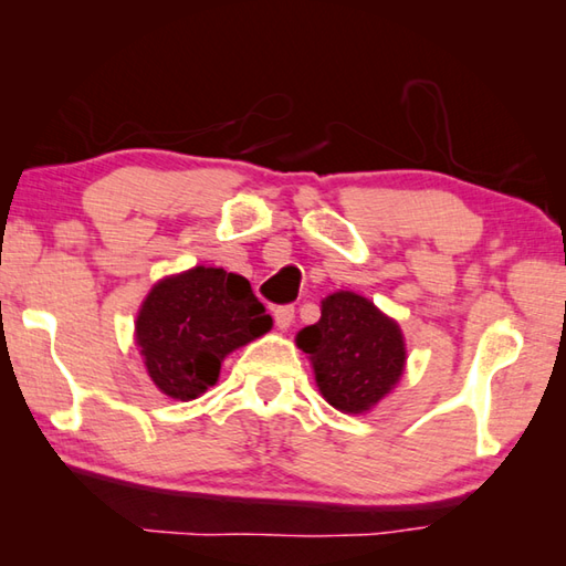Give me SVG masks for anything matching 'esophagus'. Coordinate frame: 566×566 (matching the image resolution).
<instances>
[{
	"label": "esophagus",
	"instance_id": "esophagus-1",
	"mask_svg": "<svg viewBox=\"0 0 566 566\" xmlns=\"http://www.w3.org/2000/svg\"><path fill=\"white\" fill-rule=\"evenodd\" d=\"M274 321L276 326H280L282 331H286L294 323V306L292 304H284V306H276L274 308Z\"/></svg>",
	"mask_w": 566,
	"mask_h": 566
}]
</instances>
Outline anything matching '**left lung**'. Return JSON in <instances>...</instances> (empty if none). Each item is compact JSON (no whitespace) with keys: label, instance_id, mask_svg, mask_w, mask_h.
<instances>
[{"label":"left lung","instance_id":"1","mask_svg":"<svg viewBox=\"0 0 566 566\" xmlns=\"http://www.w3.org/2000/svg\"><path fill=\"white\" fill-rule=\"evenodd\" d=\"M296 343L311 355L321 394L345 413L369 411L399 381L406 363L399 326L353 292L331 294L321 321Z\"/></svg>","mask_w":566,"mask_h":566}]
</instances>
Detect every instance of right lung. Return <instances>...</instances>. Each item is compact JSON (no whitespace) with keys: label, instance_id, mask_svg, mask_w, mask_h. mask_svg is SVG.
<instances>
[{"label":"right lung","instance_id":"right-lung-1","mask_svg":"<svg viewBox=\"0 0 566 566\" xmlns=\"http://www.w3.org/2000/svg\"><path fill=\"white\" fill-rule=\"evenodd\" d=\"M270 326L245 276L195 268L153 286L136 321V340L155 387L189 401L213 387L228 353Z\"/></svg>","mask_w":566,"mask_h":566}]
</instances>
